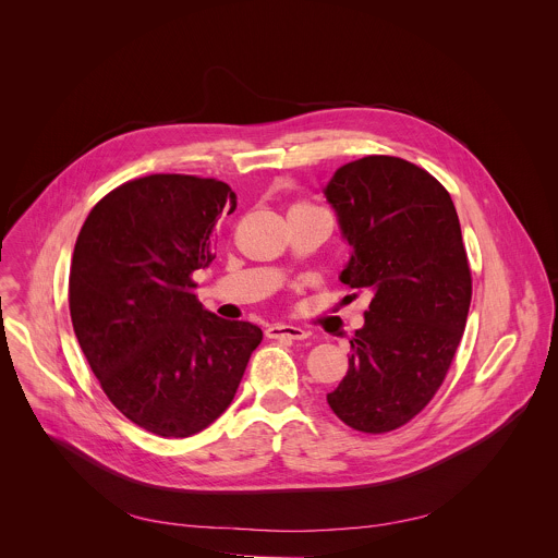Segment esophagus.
Returning a JSON list of instances; mask_svg holds the SVG:
<instances>
[{
	"label": "esophagus",
	"instance_id": "obj_1",
	"mask_svg": "<svg viewBox=\"0 0 558 558\" xmlns=\"http://www.w3.org/2000/svg\"><path fill=\"white\" fill-rule=\"evenodd\" d=\"M266 335L270 339H307L310 332L303 330L301 326H292V324H272L266 328Z\"/></svg>",
	"mask_w": 558,
	"mask_h": 558
}]
</instances>
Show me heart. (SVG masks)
<instances>
[{
	"instance_id": "heart-1",
	"label": "heart",
	"mask_w": 558,
	"mask_h": 558,
	"mask_svg": "<svg viewBox=\"0 0 558 558\" xmlns=\"http://www.w3.org/2000/svg\"><path fill=\"white\" fill-rule=\"evenodd\" d=\"M296 206H307V204H296Z\"/></svg>"
}]
</instances>
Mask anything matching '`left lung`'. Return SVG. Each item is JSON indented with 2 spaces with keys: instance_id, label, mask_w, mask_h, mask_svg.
Here are the masks:
<instances>
[{
  "instance_id": "obj_1",
  "label": "left lung",
  "mask_w": 558,
  "mask_h": 558,
  "mask_svg": "<svg viewBox=\"0 0 558 558\" xmlns=\"http://www.w3.org/2000/svg\"><path fill=\"white\" fill-rule=\"evenodd\" d=\"M324 195L354 246L339 279L374 294L326 399L348 427L387 434L434 399L462 341L473 277L460 219L449 191L398 157L339 167Z\"/></svg>"
}]
</instances>
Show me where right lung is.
<instances>
[{
    "label": "right lung",
    "instance_id": "obj_1",
    "mask_svg": "<svg viewBox=\"0 0 558 558\" xmlns=\"http://www.w3.org/2000/svg\"><path fill=\"white\" fill-rule=\"evenodd\" d=\"M223 210H236L226 182L153 173L109 191L75 242L69 305L81 350L109 401L162 438L219 418L262 341V328L217 318L195 294Z\"/></svg>",
    "mask_w": 558,
    "mask_h": 558
}]
</instances>
